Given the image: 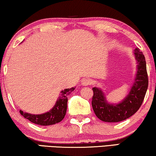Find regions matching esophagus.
I'll list each match as a JSON object with an SVG mask.
<instances>
[{
	"label": "esophagus",
	"instance_id": "1",
	"mask_svg": "<svg viewBox=\"0 0 156 156\" xmlns=\"http://www.w3.org/2000/svg\"><path fill=\"white\" fill-rule=\"evenodd\" d=\"M92 83V81L89 78H83L82 80V84L83 86H88L91 85Z\"/></svg>",
	"mask_w": 156,
	"mask_h": 156
}]
</instances>
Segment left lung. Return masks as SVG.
Here are the masks:
<instances>
[{
  "instance_id": "obj_1",
  "label": "left lung",
  "mask_w": 156,
  "mask_h": 156,
  "mask_svg": "<svg viewBox=\"0 0 156 156\" xmlns=\"http://www.w3.org/2000/svg\"><path fill=\"white\" fill-rule=\"evenodd\" d=\"M138 63L136 77L129 94L122 102L116 105L105 101L104 94L100 89L94 87L91 105L98 119L107 122H117L132 116L143 103L148 85L146 62L143 53L139 48L134 50Z\"/></svg>"
}]
</instances>
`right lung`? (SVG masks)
<instances>
[{
  "instance_id": "add662e5",
  "label": "right lung",
  "mask_w": 156,
  "mask_h": 156,
  "mask_svg": "<svg viewBox=\"0 0 156 156\" xmlns=\"http://www.w3.org/2000/svg\"><path fill=\"white\" fill-rule=\"evenodd\" d=\"M75 88L66 89L61 91V94L58 99L54 107L49 112L41 115H31L20 110V114L24 118L37 125L48 126L55 125L62 121L65 116L67 105V96L73 92Z\"/></svg>"
}]
</instances>
